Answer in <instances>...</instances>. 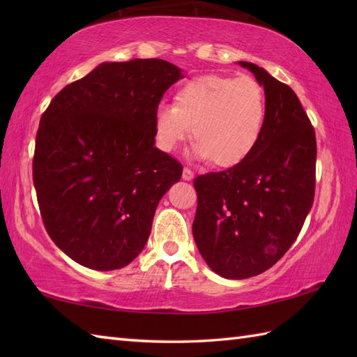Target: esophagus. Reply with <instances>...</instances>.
Returning a JSON list of instances; mask_svg holds the SVG:
<instances>
[{
  "mask_svg": "<svg viewBox=\"0 0 357 357\" xmlns=\"http://www.w3.org/2000/svg\"><path fill=\"white\" fill-rule=\"evenodd\" d=\"M195 178V173L188 169V167H185V169L183 170V179L184 181H192Z\"/></svg>",
  "mask_w": 357,
  "mask_h": 357,
  "instance_id": "1",
  "label": "esophagus"
}]
</instances>
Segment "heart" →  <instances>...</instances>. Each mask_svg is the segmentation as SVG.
<instances>
[{
  "label": "heart",
  "mask_w": 357,
  "mask_h": 357,
  "mask_svg": "<svg viewBox=\"0 0 357 357\" xmlns=\"http://www.w3.org/2000/svg\"><path fill=\"white\" fill-rule=\"evenodd\" d=\"M265 116L264 87L255 78L202 75L179 86L173 105H159L153 124L158 146L165 153L176 151L193 127L192 156L230 167L256 149Z\"/></svg>",
  "instance_id": "b5f03b06"
}]
</instances>
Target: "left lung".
Listing matches in <instances>:
<instances>
[{
  "label": "left lung",
  "mask_w": 357,
  "mask_h": 357,
  "mask_svg": "<svg viewBox=\"0 0 357 357\" xmlns=\"http://www.w3.org/2000/svg\"><path fill=\"white\" fill-rule=\"evenodd\" d=\"M238 64L264 87L262 136L244 161L193 183L196 247L227 279L261 275L285 255L312 210L316 184L314 128L299 98L262 67Z\"/></svg>",
  "instance_id": "8db88e82"
}]
</instances>
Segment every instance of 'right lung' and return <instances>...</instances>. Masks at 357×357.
I'll return each instance as SVG.
<instances>
[{"instance_id":"1","label":"right lung","mask_w":357,"mask_h":357,"mask_svg":"<svg viewBox=\"0 0 357 357\" xmlns=\"http://www.w3.org/2000/svg\"><path fill=\"white\" fill-rule=\"evenodd\" d=\"M184 78L164 59L102 63L66 86L43 113L33 185L49 236L79 265L123 268L151 231L183 165L155 147V112Z\"/></svg>"}]
</instances>
